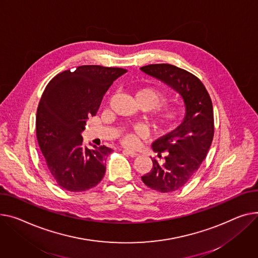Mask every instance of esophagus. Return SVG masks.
Instances as JSON below:
<instances>
[{
  "label": "esophagus",
  "instance_id": "1",
  "mask_svg": "<svg viewBox=\"0 0 258 258\" xmlns=\"http://www.w3.org/2000/svg\"><path fill=\"white\" fill-rule=\"evenodd\" d=\"M123 152H124L125 154H127V156L132 157V158H136V157L139 156V153H137V152H135V151H131V150H126V149H124Z\"/></svg>",
  "mask_w": 258,
  "mask_h": 258
}]
</instances>
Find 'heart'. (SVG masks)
<instances>
[{"label":"heart","mask_w":258,"mask_h":258,"mask_svg":"<svg viewBox=\"0 0 258 258\" xmlns=\"http://www.w3.org/2000/svg\"><path fill=\"white\" fill-rule=\"evenodd\" d=\"M135 98L141 107L152 110L154 124L162 132L175 128L183 117V108L178 104H165L167 101L166 92L153 86L137 89ZM146 135L147 132L143 126H136L132 132L121 134L120 141L124 146L135 147L138 144V139L144 138Z\"/></svg>","instance_id":"1"}]
</instances>
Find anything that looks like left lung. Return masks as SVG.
Listing matches in <instances>:
<instances>
[{
	"instance_id": "obj_1",
	"label": "left lung",
	"mask_w": 258,
	"mask_h": 258,
	"mask_svg": "<svg viewBox=\"0 0 258 258\" xmlns=\"http://www.w3.org/2000/svg\"><path fill=\"white\" fill-rule=\"evenodd\" d=\"M141 71L176 90L185 105L183 122L152 144L159 158L166 154L164 163L153 159L150 172L141 177L152 190L173 192L190 180L208 156L215 133L213 102L202 82L182 68L163 63Z\"/></svg>"
}]
</instances>
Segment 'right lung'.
Listing matches in <instances>:
<instances>
[{
  "instance_id": "1",
  "label": "right lung",
  "mask_w": 258,
  "mask_h": 258,
  "mask_svg": "<svg viewBox=\"0 0 258 258\" xmlns=\"http://www.w3.org/2000/svg\"><path fill=\"white\" fill-rule=\"evenodd\" d=\"M126 71L119 67L82 65L49 81L36 115V136L45 165L57 184L70 192H84L100 182L112 149H89L81 133L95 116L113 82Z\"/></svg>"
}]
</instances>
